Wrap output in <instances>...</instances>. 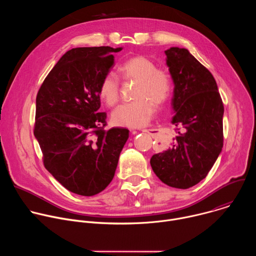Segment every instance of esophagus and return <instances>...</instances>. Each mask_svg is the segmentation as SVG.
<instances>
[{
  "instance_id": "obj_1",
  "label": "esophagus",
  "mask_w": 256,
  "mask_h": 256,
  "mask_svg": "<svg viewBox=\"0 0 256 256\" xmlns=\"http://www.w3.org/2000/svg\"><path fill=\"white\" fill-rule=\"evenodd\" d=\"M142 132H148V134H152V130H142Z\"/></svg>"
}]
</instances>
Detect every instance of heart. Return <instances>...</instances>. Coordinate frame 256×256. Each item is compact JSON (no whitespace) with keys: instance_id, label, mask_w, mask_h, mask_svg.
<instances>
[{"instance_id":"heart-1","label":"heart","mask_w":256,"mask_h":256,"mask_svg":"<svg viewBox=\"0 0 256 256\" xmlns=\"http://www.w3.org/2000/svg\"><path fill=\"white\" fill-rule=\"evenodd\" d=\"M120 76L126 81H136L132 102L118 106L112 114V122L120 126L140 128L153 118L156 107L169 97L172 79L169 72L157 68L149 58L138 54L126 58L118 68ZM120 84L118 78L108 72L99 85V96L108 106H114L120 100Z\"/></svg>"}]
</instances>
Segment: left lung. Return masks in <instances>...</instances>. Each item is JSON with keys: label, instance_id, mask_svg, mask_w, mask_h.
I'll return each instance as SVG.
<instances>
[{"label": "left lung", "instance_id": "obj_1", "mask_svg": "<svg viewBox=\"0 0 256 256\" xmlns=\"http://www.w3.org/2000/svg\"><path fill=\"white\" fill-rule=\"evenodd\" d=\"M174 83L172 147L152 156L153 171L165 184L186 190L206 178L223 148L224 105L214 78L186 48L165 50Z\"/></svg>", "mask_w": 256, "mask_h": 256}]
</instances>
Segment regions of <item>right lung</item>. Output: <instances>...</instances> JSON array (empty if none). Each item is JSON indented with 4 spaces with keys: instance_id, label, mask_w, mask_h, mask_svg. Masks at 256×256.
I'll return each instance as SVG.
<instances>
[{
    "instance_id": "1",
    "label": "right lung",
    "mask_w": 256,
    "mask_h": 256,
    "mask_svg": "<svg viewBox=\"0 0 256 256\" xmlns=\"http://www.w3.org/2000/svg\"><path fill=\"white\" fill-rule=\"evenodd\" d=\"M110 46L66 52L36 96L34 136L44 167L68 190L84 196L104 190L114 179L128 130H104L99 85L114 64Z\"/></svg>"
}]
</instances>
